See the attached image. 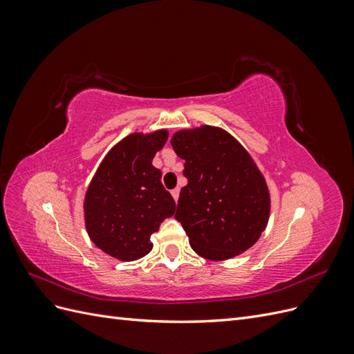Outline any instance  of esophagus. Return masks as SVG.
<instances>
[{"label": "esophagus", "instance_id": "34e87169", "mask_svg": "<svg viewBox=\"0 0 354 354\" xmlns=\"http://www.w3.org/2000/svg\"><path fill=\"white\" fill-rule=\"evenodd\" d=\"M171 195H173L174 201L177 202V201H178V195H180V189L177 187V189H173V190H171Z\"/></svg>", "mask_w": 354, "mask_h": 354}]
</instances>
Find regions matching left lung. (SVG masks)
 Instances as JSON below:
<instances>
[{
    "instance_id": "left-lung-1",
    "label": "left lung",
    "mask_w": 354,
    "mask_h": 354,
    "mask_svg": "<svg viewBox=\"0 0 354 354\" xmlns=\"http://www.w3.org/2000/svg\"><path fill=\"white\" fill-rule=\"evenodd\" d=\"M171 146L185 159L174 218L203 259H233L260 239L270 217V192L250 152L214 125L176 131Z\"/></svg>"
}]
</instances>
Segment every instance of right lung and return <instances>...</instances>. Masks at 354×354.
<instances>
[{
    "instance_id": "obj_1",
    "label": "right lung",
    "mask_w": 354,
    "mask_h": 354,
    "mask_svg": "<svg viewBox=\"0 0 354 354\" xmlns=\"http://www.w3.org/2000/svg\"><path fill=\"white\" fill-rule=\"evenodd\" d=\"M167 130L133 133L106 153L84 198L85 229L93 243L120 261L142 259L153 248L151 234L176 211L152 160Z\"/></svg>"
}]
</instances>
